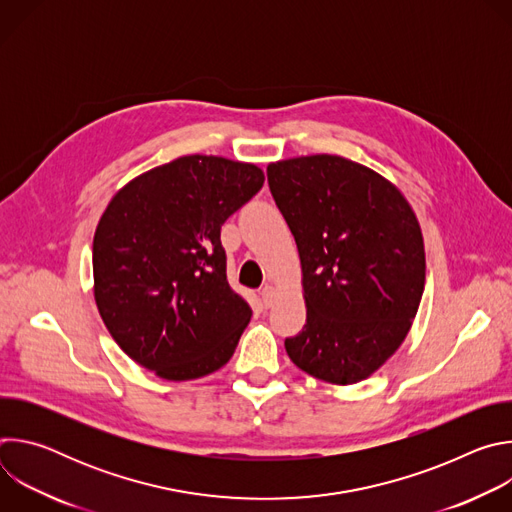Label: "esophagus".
Segmentation results:
<instances>
[{"label": "esophagus", "mask_w": 512, "mask_h": 512, "mask_svg": "<svg viewBox=\"0 0 512 512\" xmlns=\"http://www.w3.org/2000/svg\"><path fill=\"white\" fill-rule=\"evenodd\" d=\"M275 298H277V291H275L273 285H265V287L261 289V300H263L265 308H271V306L275 304Z\"/></svg>", "instance_id": "34e87169"}]
</instances>
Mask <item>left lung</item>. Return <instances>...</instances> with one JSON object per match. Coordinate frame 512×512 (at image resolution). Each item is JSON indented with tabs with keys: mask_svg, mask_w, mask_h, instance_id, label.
I'll use <instances>...</instances> for the list:
<instances>
[{
	"mask_svg": "<svg viewBox=\"0 0 512 512\" xmlns=\"http://www.w3.org/2000/svg\"><path fill=\"white\" fill-rule=\"evenodd\" d=\"M267 180L302 263L306 324L285 338L287 356L332 385L369 379L407 338L423 296L415 210L391 180L342 156L271 162Z\"/></svg>",
	"mask_w": 512,
	"mask_h": 512,
	"instance_id": "1",
	"label": "left lung"
}]
</instances>
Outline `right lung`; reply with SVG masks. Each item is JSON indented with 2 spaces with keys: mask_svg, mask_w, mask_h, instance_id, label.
<instances>
[{
  "mask_svg": "<svg viewBox=\"0 0 512 512\" xmlns=\"http://www.w3.org/2000/svg\"><path fill=\"white\" fill-rule=\"evenodd\" d=\"M265 174L223 156H182L129 180L93 239V294L119 348L166 381L231 360L251 306L227 281L221 227Z\"/></svg>",
  "mask_w": 512,
  "mask_h": 512,
  "instance_id": "add662e5",
  "label": "right lung"
}]
</instances>
